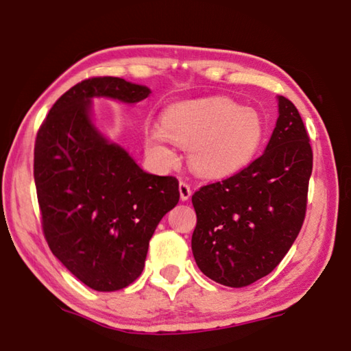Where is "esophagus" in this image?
Segmentation results:
<instances>
[{
	"instance_id": "esophagus-1",
	"label": "esophagus",
	"mask_w": 351,
	"mask_h": 351,
	"mask_svg": "<svg viewBox=\"0 0 351 351\" xmlns=\"http://www.w3.org/2000/svg\"><path fill=\"white\" fill-rule=\"evenodd\" d=\"M180 195H181V200H187L192 195V189H191L189 182L180 181Z\"/></svg>"
}]
</instances>
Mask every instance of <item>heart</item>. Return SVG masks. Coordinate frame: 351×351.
I'll use <instances>...</instances> for the list:
<instances>
[{
  "instance_id": "1",
  "label": "heart",
  "mask_w": 351,
  "mask_h": 351,
  "mask_svg": "<svg viewBox=\"0 0 351 351\" xmlns=\"http://www.w3.org/2000/svg\"><path fill=\"white\" fill-rule=\"evenodd\" d=\"M264 140V121L258 111L241 108L226 97L182 101L167 108L162 125L146 127L152 154L171 164V141L191 147L189 160L197 173L226 178L253 159Z\"/></svg>"
}]
</instances>
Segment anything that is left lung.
<instances>
[{"label": "left lung", "instance_id": "obj_1", "mask_svg": "<svg viewBox=\"0 0 351 351\" xmlns=\"http://www.w3.org/2000/svg\"><path fill=\"white\" fill-rule=\"evenodd\" d=\"M278 121L264 154L192 195V253L208 278L243 288L269 275L299 235L313 152L298 108L278 97Z\"/></svg>", "mask_w": 351, "mask_h": 351}]
</instances>
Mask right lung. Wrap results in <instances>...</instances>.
<instances>
[{"instance_id":"right-lung-1","label":"right lung","mask_w":351,"mask_h":351,"mask_svg":"<svg viewBox=\"0 0 351 351\" xmlns=\"http://www.w3.org/2000/svg\"><path fill=\"white\" fill-rule=\"evenodd\" d=\"M145 86L88 77L63 93L39 127L33 175L52 254L95 291L132 285L145 267L157 224L180 200L175 176L143 171L88 117L92 97L136 103Z\"/></svg>"}]
</instances>
